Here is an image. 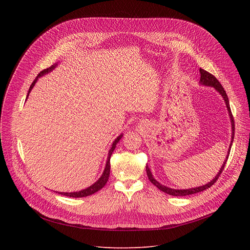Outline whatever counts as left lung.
<instances>
[{"label": "left lung", "instance_id": "left-lung-1", "mask_svg": "<svg viewBox=\"0 0 250 250\" xmlns=\"http://www.w3.org/2000/svg\"><path fill=\"white\" fill-rule=\"evenodd\" d=\"M200 73H201V78H200V83L202 85H205V86H208V87H213L215 88L224 98L225 102H226V105L228 108V111H229V118H230V123H231V130H232V133H231V141H230V145H229V151H228V156L223 164V166L221 167L219 173L216 175V177L213 178V179L208 182V184L206 185H203V186H200V187H196V188H191V189H184V190H177V189H171V188H168L162 184H160L159 182H157L151 172H150V169L148 168V166H146V173H147V177L148 179L150 180V182L155 185L160 191L168 194V195H171V196H175V197H179V196H188V195H192V194H196V193H199V192H202L204 190H207L208 189L210 186H212L213 184L216 183V181L219 179V177L221 175V173L223 172L224 168H225V165L228 161V158H229V151H230V148H231V146H232V142H233V137H234V121H233V117H232V114H231V111H230V106H229V98H228V95L224 89V87L222 86V84L218 81V79L211 75L210 73L207 72L206 70L200 68Z\"/></svg>", "mask_w": 250, "mask_h": 250}]
</instances>
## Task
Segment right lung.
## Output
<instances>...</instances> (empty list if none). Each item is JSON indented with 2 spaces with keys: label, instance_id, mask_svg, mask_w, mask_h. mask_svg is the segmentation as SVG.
<instances>
[{
  "label": "right lung",
  "instance_id": "add662e5",
  "mask_svg": "<svg viewBox=\"0 0 250 250\" xmlns=\"http://www.w3.org/2000/svg\"><path fill=\"white\" fill-rule=\"evenodd\" d=\"M57 66V64H54V65H52V66H50L49 68H46V69H44V70H42V72L37 76V78H35L34 80H33V82L31 83V85H30V87H29V89H28V93H27V96H26V99H27V97H28V95H29V93H30V91H31V89L33 88V86L35 85V83L38 82V80H39V78H41L42 76H43L44 74H46V73H48V72H50V71H52L55 67ZM122 136H123V134H121L120 136H118L116 139H115V141L113 142V145H112V147H111V149H110V151H109V155H108V160H106V163H105V167H104V172H103V174H102V176L99 178V180L97 181V182H95L93 185H91L90 187H88L87 189H84V190H81V191H79V192H73V193H64V192H58L59 194H61V195H63V196H67V197H72V198H82V197H87V196H90V195H92V194H94V193H96V192H98L99 190H101L104 185H105V183L108 182V180H109V176H110V170H111V166H110V159H111V156H112V153H113V151L115 150V148H116V146H117V144L118 142L120 141V139L122 138ZM57 193V192H56Z\"/></svg>",
  "mask_w": 250,
  "mask_h": 250
}]
</instances>
